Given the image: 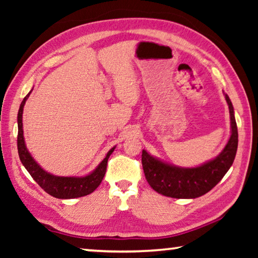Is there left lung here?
<instances>
[{
	"label": "left lung",
	"mask_w": 258,
	"mask_h": 258,
	"mask_svg": "<svg viewBox=\"0 0 258 258\" xmlns=\"http://www.w3.org/2000/svg\"><path fill=\"white\" fill-rule=\"evenodd\" d=\"M231 117V137L215 159L196 168H178L163 163L142 151V167L148 183L155 191L172 198H197L220 182L233 164L238 148V128L233 106L225 94Z\"/></svg>",
	"instance_id": "8db88e82"
}]
</instances>
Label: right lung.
I'll list each match as a JSON object with an SVG mask.
<instances>
[{
  "instance_id": "1",
  "label": "right lung",
  "mask_w": 258,
  "mask_h": 258,
  "mask_svg": "<svg viewBox=\"0 0 258 258\" xmlns=\"http://www.w3.org/2000/svg\"><path fill=\"white\" fill-rule=\"evenodd\" d=\"M30 93V92H29ZM29 93L24 98L23 102L20 104L18 111V139H17V145H18V154L20 161L27 169L35 182L40 185L43 190L51 195L52 197L59 199H72L84 197L97 189L100 185L102 178L107 171V164L109 156L112 154L115 148L110 149L108 152L106 158H104L100 165L89 175L84 177H62L54 176L50 173H46L44 169L37 165L29 152L26 149L25 140H24V131H23V110L24 106Z\"/></svg>"
}]
</instances>
